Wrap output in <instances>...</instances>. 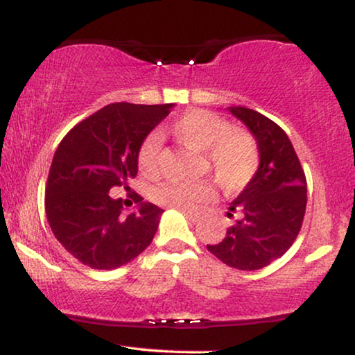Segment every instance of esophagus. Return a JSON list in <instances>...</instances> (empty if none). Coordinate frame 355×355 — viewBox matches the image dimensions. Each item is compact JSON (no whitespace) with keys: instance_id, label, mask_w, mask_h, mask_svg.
I'll return each instance as SVG.
<instances>
[{"instance_id":"esophagus-1","label":"esophagus","mask_w":355,"mask_h":355,"mask_svg":"<svg viewBox=\"0 0 355 355\" xmlns=\"http://www.w3.org/2000/svg\"><path fill=\"white\" fill-rule=\"evenodd\" d=\"M182 213H184V216L187 218L189 221H192V223H197L198 220H200L202 218V213L200 211H192V210H182Z\"/></svg>"}]
</instances>
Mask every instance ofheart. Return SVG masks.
Returning a JSON list of instances; mask_svg holds the SVG:
<instances>
[{"label": "heart", "mask_w": 355, "mask_h": 355, "mask_svg": "<svg viewBox=\"0 0 355 355\" xmlns=\"http://www.w3.org/2000/svg\"><path fill=\"white\" fill-rule=\"evenodd\" d=\"M169 130L179 142L205 153L208 168L227 192L244 189L259 171L260 152L254 135L247 130L232 129L221 116L207 110H189L174 121ZM159 148L162 142L157 134L147 135L140 144L137 164L147 176L158 173ZM211 196L213 186L202 179L164 182L155 189L152 198L159 205L187 210Z\"/></svg>", "instance_id": "b5f03b06"}]
</instances>
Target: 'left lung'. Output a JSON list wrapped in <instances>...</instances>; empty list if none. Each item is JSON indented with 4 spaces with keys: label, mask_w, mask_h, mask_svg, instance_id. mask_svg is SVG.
<instances>
[{
    "label": "left lung",
    "mask_w": 355,
    "mask_h": 355,
    "mask_svg": "<svg viewBox=\"0 0 355 355\" xmlns=\"http://www.w3.org/2000/svg\"><path fill=\"white\" fill-rule=\"evenodd\" d=\"M230 111L244 123L259 145L260 166L227 216L241 218L227 227L220 244L207 245L216 259L237 270H260L286 254L302 227L307 181L288 134L245 106Z\"/></svg>",
    "instance_id": "left-lung-1"
}]
</instances>
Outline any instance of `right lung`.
Wrapping results in <instances>:
<instances>
[{"instance_id": "1", "label": "right lung", "mask_w": 355, "mask_h": 355, "mask_svg": "<svg viewBox=\"0 0 355 355\" xmlns=\"http://www.w3.org/2000/svg\"><path fill=\"white\" fill-rule=\"evenodd\" d=\"M173 106L111 103L76 124L58 145L45 211L53 234L80 263L114 270L152 244L162 208L134 193L139 211L124 215L123 200L108 192L129 191L140 144Z\"/></svg>"}]
</instances>
